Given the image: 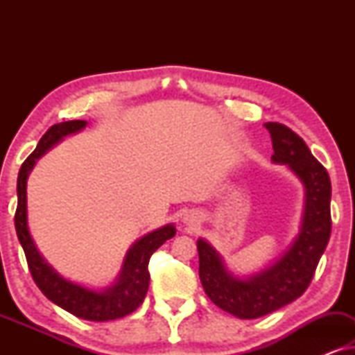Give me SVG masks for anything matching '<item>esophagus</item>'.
<instances>
[{
	"label": "esophagus",
	"mask_w": 355,
	"mask_h": 355,
	"mask_svg": "<svg viewBox=\"0 0 355 355\" xmlns=\"http://www.w3.org/2000/svg\"><path fill=\"white\" fill-rule=\"evenodd\" d=\"M184 221H187V223H192V221H191V218H187V216H186V220H184Z\"/></svg>",
	"instance_id": "obj_1"
}]
</instances>
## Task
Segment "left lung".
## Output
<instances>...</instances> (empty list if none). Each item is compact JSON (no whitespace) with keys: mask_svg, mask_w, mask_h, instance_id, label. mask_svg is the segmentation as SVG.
<instances>
[{"mask_svg":"<svg viewBox=\"0 0 355 355\" xmlns=\"http://www.w3.org/2000/svg\"><path fill=\"white\" fill-rule=\"evenodd\" d=\"M271 135L275 163L288 164L305 189L300 232L289 250L268 268L247 279L226 270L221 255L207 241H197L198 275L215 305L237 318H259L300 297L309 288L331 234V181L323 164L288 125L263 124Z\"/></svg>","mask_w":355,"mask_h":355,"instance_id":"obj_1","label":"left lung"}]
</instances>
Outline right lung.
I'll list each match as a JSON object with an SVG mask.
<instances>
[{"instance_id": "1", "label": "right lung", "mask_w": 355, "mask_h": 355, "mask_svg": "<svg viewBox=\"0 0 355 355\" xmlns=\"http://www.w3.org/2000/svg\"><path fill=\"white\" fill-rule=\"evenodd\" d=\"M87 125V121H66L51 125L43 134L37 148L28 155L22 163L17 176V208L14 216V225L21 242L24 254H26L28 270L38 289L61 309L76 315V317L90 320V322H108V320L123 318L132 313L144 302L148 291L150 257L159 245L176 234V227L166 225L159 230L148 232L142 239H139L130 247L125 255L123 270L116 279V283L103 291H92L84 286L71 283L58 275L55 268L43 259L33 244L27 226V178L37 159L48 152L53 145L61 142L66 135L76 134Z\"/></svg>"}]
</instances>
